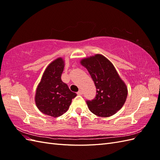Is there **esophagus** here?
I'll return each mask as SVG.
<instances>
[{
    "mask_svg": "<svg viewBox=\"0 0 160 160\" xmlns=\"http://www.w3.org/2000/svg\"><path fill=\"white\" fill-rule=\"evenodd\" d=\"M77 94H78V95H82V94H83V91H82V90H81V89H80V90H79L78 91V92H77Z\"/></svg>",
    "mask_w": 160,
    "mask_h": 160,
    "instance_id": "1",
    "label": "esophagus"
}]
</instances>
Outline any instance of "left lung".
Masks as SVG:
<instances>
[{"label": "left lung", "mask_w": 160, "mask_h": 160, "mask_svg": "<svg viewBox=\"0 0 160 160\" xmlns=\"http://www.w3.org/2000/svg\"><path fill=\"white\" fill-rule=\"evenodd\" d=\"M80 63L87 69L97 89L95 98L87 101L91 112L102 117L117 113L126 101L128 88L112 63L102 54L83 58Z\"/></svg>", "instance_id": "1"}]
</instances>
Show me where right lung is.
Here are the masks:
<instances>
[{
    "instance_id": "obj_1",
    "label": "right lung",
    "mask_w": 160,
    "mask_h": 160,
    "mask_svg": "<svg viewBox=\"0 0 160 160\" xmlns=\"http://www.w3.org/2000/svg\"><path fill=\"white\" fill-rule=\"evenodd\" d=\"M64 61L58 58L47 67L35 94V103L42 113L53 117L67 112L76 93L61 80Z\"/></svg>"
}]
</instances>
